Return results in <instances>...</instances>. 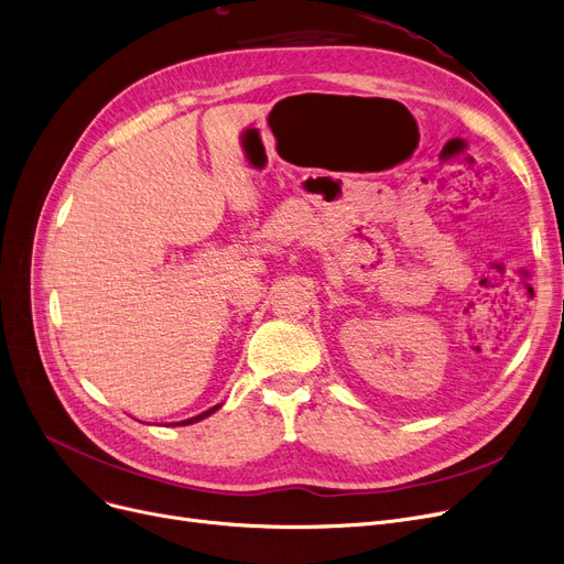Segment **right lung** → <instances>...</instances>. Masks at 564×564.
I'll return each instance as SVG.
<instances>
[{
	"label": "right lung",
	"instance_id": "obj_1",
	"mask_svg": "<svg viewBox=\"0 0 564 564\" xmlns=\"http://www.w3.org/2000/svg\"><path fill=\"white\" fill-rule=\"evenodd\" d=\"M214 410H218V405H214V408H212V410H207V412H203V414H198V417H191V420H184V422H177V424H184V426H186V424H195V422H200V420H205V417H209V414H212V412H214ZM177 424H175V426H177Z\"/></svg>",
	"mask_w": 564,
	"mask_h": 564
}]
</instances>
